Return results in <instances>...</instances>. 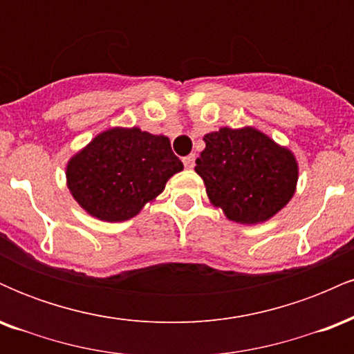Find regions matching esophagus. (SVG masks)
<instances>
[{"mask_svg":"<svg viewBox=\"0 0 354 354\" xmlns=\"http://www.w3.org/2000/svg\"><path fill=\"white\" fill-rule=\"evenodd\" d=\"M194 160H196V158H194V154H189V156L183 158V165H185V168L193 169L194 168Z\"/></svg>","mask_w":354,"mask_h":354,"instance_id":"esophagus-1","label":"esophagus"}]
</instances>
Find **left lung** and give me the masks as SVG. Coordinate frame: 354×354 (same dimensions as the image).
I'll list each match as a JSON object with an SVG mask.
<instances>
[{
	"label": "left lung",
	"mask_w": 354,
	"mask_h": 354,
	"mask_svg": "<svg viewBox=\"0 0 354 354\" xmlns=\"http://www.w3.org/2000/svg\"><path fill=\"white\" fill-rule=\"evenodd\" d=\"M196 160L206 193L230 219L256 225L274 216L295 194L298 165L290 149L254 128H221L205 138Z\"/></svg>",
	"instance_id": "left-lung-1"
}]
</instances>
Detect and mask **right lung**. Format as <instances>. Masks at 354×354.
Returning <instances> with one entry per match:
<instances>
[{"label":"right lung","mask_w":354,"mask_h":354,"mask_svg":"<svg viewBox=\"0 0 354 354\" xmlns=\"http://www.w3.org/2000/svg\"><path fill=\"white\" fill-rule=\"evenodd\" d=\"M181 169L166 136L115 128L71 158L66 178L73 198L91 216L123 221L140 213Z\"/></svg>","instance_id":"1"}]
</instances>
